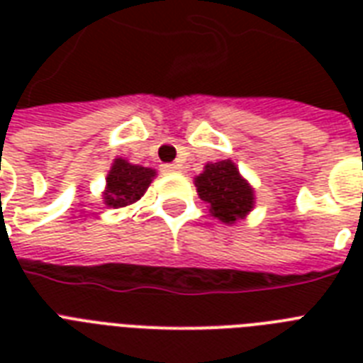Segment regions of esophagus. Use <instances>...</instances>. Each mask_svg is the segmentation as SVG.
Wrapping results in <instances>:
<instances>
[{
  "label": "esophagus",
  "instance_id": "1",
  "mask_svg": "<svg viewBox=\"0 0 363 363\" xmlns=\"http://www.w3.org/2000/svg\"><path fill=\"white\" fill-rule=\"evenodd\" d=\"M182 167L181 164H165L164 165V171H167V173H179Z\"/></svg>",
  "mask_w": 363,
  "mask_h": 363
}]
</instances>
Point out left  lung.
Wrapping results in <instances>:
<instances>
[{"label":"left lung","instance_id":"1","mask_svg":"<svg viewBox=\"0 0 363 363\" xmlns=\"http://www.w3.org/2000/svg\"><path fill=\"white\" fill-rule=\"evenodd\" d=\"M198 196L209 205V213L232 226L254 209L256 198L250 182L239 173L232 160L211 162L194 179Z\"/></svg>","mask_w":363,"mask_h":363}]
</instances>
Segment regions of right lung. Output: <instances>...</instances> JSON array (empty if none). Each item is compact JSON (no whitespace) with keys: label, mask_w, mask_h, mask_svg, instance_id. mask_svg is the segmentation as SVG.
<instances>
[{"label":"right lung","mask_w":363,"mask_h":363,"mask_svg":"<svg viewBox=\"0 0 363 363\" xmlns=\"http://www.w3.org/2000/svg\"><path fill=\"white\" fill-rule=\"evenodd\" d=\"M154 177H156V169L152 167H143V165L130 164L124 158H115L105 179L107 184L101 194L104 203L113 209L135 203L145 196Z\"/></svg>","instance_id":"obj_1"}]
</instances>
